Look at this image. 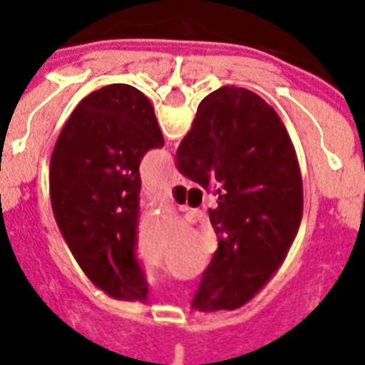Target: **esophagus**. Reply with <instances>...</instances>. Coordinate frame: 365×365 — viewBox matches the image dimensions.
<instances>
[{"label":"esophagus","mask_w":365,"mask_h":365,"mask_svg":"<svg viewBox=\"0 0 365 365\" xmlns=\"http://www.w3.org/2000/svg\"><path fill=\"white\" fill-rule=\"evenodd\" d=\"M170 183H172V185H182V183H183L182 174H180V172H178V170L172 172V180H170Z\"/></svg>","instance_id":"obj_1"}]
</instances>
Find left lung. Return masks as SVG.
Wrapping results in <instances>:
<instances>
[{
    "instance_id": "1",
    "label": "left lung",
    "mask_w": 365,
    "mask_h": 365,
    "mask_svg": "<svg viewBox=\"0 0 365 365\" xmlns=\"http://www.w3.org/2000/svg\"><path fill=\"white\" fill-rule=\"evenodd\" d=\"M165 138L151 102L130 85H106L66 121L48 166L62 239L91 282L119 301H148L134 257L140 160Z\"/></svg>"
}]
</instances>
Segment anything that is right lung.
Here are the masks:
<instances>
[{
	"instance_id": "add662e5",
	"label": "right lung",
	"mask_w": 365,
	"mask_h": 365,
	"mask_svg": "<svg viewBox=\"0 0 365 365\" xmlns=\"http://www.w3.org/2000/svg\"><path fill=\"white\" fill-rule=\"evenodd\" d=\"M178 168L200 187L217 189L210 210L217 250L195 311L240 309L277 274L299 231L303 182L288 130L261 96L227 85L199 104Z\"/></svg>"
}]
</instances>
